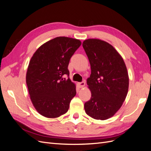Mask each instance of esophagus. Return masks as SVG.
<instances>
[{"instance_id":"obj_1","label":"esophagus","mask_w":151,"mask_h":151,"mask_svg":"<svg viewBox=\"0 0 151 151\" xmlns=\"http://www.w3.org/2000/svg\"><path fill=\"white\" fill-rule=\"evenodd\" d=\"M78 85L80 88H83L84 86H85V82H81V83H78Z\"/></svg>"}]
</instances>
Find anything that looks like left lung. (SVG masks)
<instances>
[{"instance_id":"8db88e82","label":"left lung","mask_w":151,"mask_h":151,"mask_svg":"<svg viewBox=\"0 0 151 151\" xmlns=\"http://www.w3.org/2000/svg\"><path fill=\"white\" fill-rule=\"evenodd\" d=\"M88 58L91 74L87 84L91 97L84 103L88 116L107 120L119 111L126 98L129 75L122 57L111 44L90 38L83 42Z\"/></svg>"}]
</instances>
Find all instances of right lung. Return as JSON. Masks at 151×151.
<instances>
[{"instance_id": "obj_1", "label": "right lung", "mask_w": 151, "mask_h": 151, "mask_svg": "<svg viewBox=\"0 0 151 151\" xmlns=\"http://www.w3.org/2000/svg\"><path fill=\"white\" fill-rule=\"evenodd\" d=\"M81 45L79 40L59 36L43 43L33 54L26 73V84L33 106L40 115L58 118L68 111L76 94L68 66Z\"/></svg>"}]
</instances>
